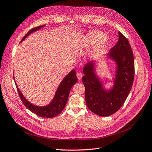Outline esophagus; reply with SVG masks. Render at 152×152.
Returning a JSON list of instances; mask_svg holds the SVG:
<instances>
[{"label": "esophagus", "instance_id": "esophagus-1", "mask_svg": "<svg viewBox=\"0 0 152 152\" xmlns=\"http://www.w3.org/2000/svg\"><path fill=\"white\" fill-rule=\"evenodd\" d=\"M76 76H77V77L78 80H81L82 78V77H83V75H82V73L80 72L76 73Z\"/></svg>", "mask_w": 152, "mask_h": 152}]
</instances>
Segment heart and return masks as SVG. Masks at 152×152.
Returning <instances> with one entry per match:
<instances>
[{"mask_svg":"<svg viewBox=\"0 0 152 152\" xmlns=\"http://www.w3.org/2000/svg\"><path fill=\"white\" fill-rule=\"evenodd\" d=\"M107 38L105 34H102L97 30L90 32L86 36V43L88 45H92L96 41V45L95 46V51H98L105 46L107 42Z\"/></svg>","mask_w":152,"mask_h":152,"instance_id":"obj_1","label":"heart"}]
</instances>
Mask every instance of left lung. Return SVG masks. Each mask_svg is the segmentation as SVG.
I'll return each mask as SVG.
<instances>
[{"label":"left lung","instance_id":"8db88e82","mask_svg":"<svg viewBox=\"0 0 152 152\" xmlns=\"http://www.w3.org/2000/svg\"><path fill=\"white\" fill-rule=\"evenodd\" d=\"M118 41L110 50L108 57L116 64L114 86L106 90L95 73L94 62L83 67L82 81L85 88V101L88 109L99 116L114 114L123 106L131 91L134 77V60L127 39L118 32Z\"/></svg>","mask_w":152,"mask_h":152}]
</instances>
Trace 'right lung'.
<instances>
[{"label": "right lung", "mask_w": 152, "mask_h": 152, "mask_svg": "<svg viewBox=\"0 0 152 152\" xmlns=\"http://www.w3.org/2000/svg\"><path fill=\"white\" fill-rule=\"evenodd\" d=\"M44 26H45V25L39 26V27L33 28L29 30L27 34L21 39V42L25 39L30 34H31L34 32L37 31V30L43 27ZM77 81V78L76 75V71L75 69H73L66 77H64V78L58 86L53 99L49 104L45 106H38L30 103L25 98L22 93L20 92L19 88L18 87V85L16 83V81L15 84L21 101L23 102V104L30 111L34 113L38 116L43 117V118H53V117H55L58 115L64 110L67 102L70 90L72 86L76 83Z\"/></svg>", "instance_id": "add662e5"}]
</instances>
